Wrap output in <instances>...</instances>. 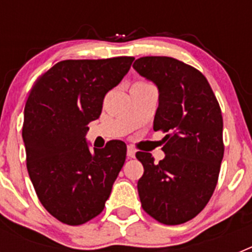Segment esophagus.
<instances>
[{
  "instance_id": "obj_1",
  "label": "esophagus",
  "mask_w": 252,
  "mask_h": 252,
  "mask_svg": "<svg viewBox=\"0 0 252 252\" xmlns=\"http://www.w3.org/2000/svg\"><path fill=\"white\" fill-rule=\"evenodd\" d=\"M135 154H136V150H135L132 146H128V148H127V157L128 158H135Z\"/></svg>"
}]
</instances>
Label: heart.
I'll return each instance as SVG.
<instances>
[{"mask_svg": "<svg viewBox=\"0 0 252 252\" xmlns=\"http://www.w3.org/2000/svg\"><path fill=\"white\" fill-rule=\"evenodd\" d=\"M145 84H149L148 82H144V81H137L136 83L133 84V86H145Z\"/></svg>", "mask_w": 252, "mask_h": 252, "instance_id": "1", "label": "heart"}]
</instances>
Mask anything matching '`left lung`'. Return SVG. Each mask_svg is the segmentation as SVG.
Segmentation results:
<instances>
[{"label":"left lung","instance_id":"1","mask_svg":"<svg viewBox=\"0 0 252 252\" xmlns=\"http://www.w3.org/2000/svg\"><path fill=\"white\" fill-rule=\"evenodd\" d=\"M133 69L159 90L154 130L166 132L165 158L136 153L144 165L137 182L141 206L164 224H180L206 207L223 159V120L208 81L193 66L169 57H142Z\"/></svg>","mask_w":252,"mask_h":252}]
</instances>
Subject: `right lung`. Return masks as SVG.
<instances>
[{
	"instance_id": "obj_1",
	"label": "right lung",
	"mask_w": 252,
	"mask_h": 252,
	"mask_svg": "<svg viewBox=\"0 0 252 252\" xmlns=\"http://www.w3.org/2000/svg\"><path fill=\"white\" fill-rule=\"evenodd\" d=\"M133 59L63 60L31 88L22 126L26 166L39 201L63 223L78 226L98 216L124 166V141L91 150L86 133Z\"/></svg>"
}]
</instances>
